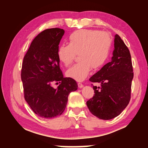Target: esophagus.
<instances>
[{
	"label": "esophagus",
	"instance_id": "obj_1",
	"mask_svg": "<svg viewBox=\"0 0 148 148\" xmlns=\"http://www.w3.org/2000/svg\"><path fill=\"white\" fill-rule=\"evenodd\" d=\"M77 86H78L79 88H82V87H84V85L82 84H81V83H78V84H77Z\"/></svg>",
	"mask_w": 148,
	"mask_h": 148
}]
</instances>
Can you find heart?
Returning <instances> with one entry per match:
<instances>
[{
    "mask_svg": "<svg viewBox=\"0 0 148 148\" xmlns=\"http://www.w3.org/2000/svg\"><path fill=\"white\" fill-rule=\"evenodd\" d=\"M68 45L62 44L57 49L59 61L69 66L79 54V62L66 71V76L77 81H83L91 68L98 70L103 66L109 56L112 40L104 32L81 29L70 35Z\"/></svg>",
    "mask_w": 148,
    "mask_h": 148,
    "instance_id": "obj_1",
    "label": "heart"
}]
</instances>
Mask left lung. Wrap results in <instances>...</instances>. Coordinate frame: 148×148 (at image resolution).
Returning a JSON list of instances; mask_svg holds the SVG:
<instances>
[{
	"instance_id": "1",
	"label": "left lung",
	"mask_w": 148,
	"mask_h": 148,
	"mask_svg": "<svg viewBox=\"0 0 148 148\" xmlns=\"http://www.w3.org/2000/svg\"><path fill=\"white\" fill-rule=\"evenodd\" d=\"M133 76L129 50L116 34L112 61L89 78L90 82L101 83V86H93L94 96L87 102L91 114L104 120L119 116L129 103Z\"/></svg>"
}]
</instances>
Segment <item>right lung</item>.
<instances>
[{"mask_svg":"<svg viewBox=\"0 0 148 148\" xmlns=\"http://www.w3.org/2000/svg\"><path fill=\"white\" fill-rule=\"evenodd\" d=\"M64 31L44 30L35 37L23 58L21 77L24 97L35 114L46 119L61 116L70 92L76 91V82L64 77L57 52ZM59 83L56 89L52 85Z\"/></svg>","mask_w":148,"mask_h":148,"instance_id":"obj_1","label":"right lung"}]
</instances>
